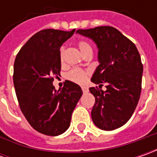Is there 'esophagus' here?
<instances>
[{
  "label": "esophagus",
  "instance_id": "esophagus-1",
  "mask_svg": "<svg viewBox=\"0 0 157 157\" xmlns=\"http://www.w3.org/2000/svg\"><path fill=\"white\" fill-rule=\"evenodd\" d=\"M82 91H83L84 93H87V92H88V88L86 87V86H83V87H82Z\"/></svg>",
  "mask_w": 157,
  "mask_h": 157
}]
</instances>
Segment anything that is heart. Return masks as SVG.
<instances>
[{
  "label": "heart",
  "mask_w": 157,
  "mask_h": 157,
  "mask_svg": "<svg viewBox=\"0 0 157 157\" xmlns=\"http://www.w3.org/2000/svg\"><path fill=\"white\" fill-rule=\"evenodd\" d=\"M78 48H79V50H80V52H82L83 55L86 54L88 52H93V49H92L91 45L88 44L87 42H86L84 40L79 41L78 43ZM63 55H64V47L62 46L59 50V58H60L61 62L63 61ZM88 75H89V72L87 71L75 68V69L70 71L69 72L66 74V78H67V79H69L70 81L73 82V83L78 84V85H84L87 80Z\"/></svg>",
  "instance_id": "obj_1"
}]
</instances>
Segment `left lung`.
<instances>
[{
  "label": "left lung",
  "instance_id": "8db88e82",
  "mask_svg": "<svg viewBox=\"0 0 157 157\" xmlns=\"http://www.w3.org/2000/svg\"><path fill=\"white\" fill-rule=\"evenodd\" d=\"M77 33L91 38L99 49L100 64L92 82L107 84L105 91L89 88L95 98L93 121L102 130L119 128L131 118L141 95L143 66L138 50L133 42L110 26L78 29Z\"/></svg>",
  "mask_w": 157,
  "mask_h": 157
}]
</instances>
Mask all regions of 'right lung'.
Here are the masks:
<instances>
[{
    "mask_svg": "<svg viewBox=\"0 0 157 157\" xmlns=\"http://www.w3.org/2000/svg\"><path fill=\"white\" fill-rule=\"evenodd\" d=\"M74 32L43 29L28 40L15 57L13 79L20 108L34 129L46 136H59L68 129L83 94L78 85L69 80L62 90L52 85L53 78L60 76V47Z\"/></svg>",
    "mask_w": 157,
    "mask_h": 157,
    "instance_id": "1",
    "label": "right lung"
}]
</instances>
